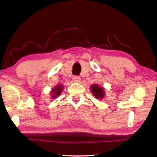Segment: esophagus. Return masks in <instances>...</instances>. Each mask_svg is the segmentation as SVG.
<instances>
[{"mask_svg":"<svg viewBox=\"0 0 157 157\" xmlns=\"http://www.w3.org/2000/svg\"><path fill=\"white\" fill-rule=\"evenodd\" d=\"M80 80H81V79L78 76H74L73 78V81L74 82H75V83H78V82H80Z\"/></svg>","mask_w":157,"mask_h":157,"instance_id":"34e87169","label":"esophagus"}]
</instances>
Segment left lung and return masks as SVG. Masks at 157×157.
<instances>
[{"label":"left lung","instance_id":"left-lung-1","mask_svg":"<svg viewBox=\"0 0 157 157\" xmlns=\"http://www.w3.org/2000/svg\"><path fill=\"white\" fill-rule=\"evenodd\" d=\"M90 89H91V91L92 92V94L97 99L102 100L104 98L105 93L102 87L99 86L98 84H93Z\"/></svg>","mask_w":157,"mask_h":157}]
</instances>
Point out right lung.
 Listing matches in <instances>:
<instances>
[{
    "instance_id": "add662e5",
    "label": "right lung",
    "mask_w": 157,
    "mask_h": 157,
    "mask_svg": "<svg viewBox=\"0 0 157 157\" xmlns=\"http://www.w3.org/2000/svg\"><path fill=\"white\" fill-rule=\"evenodd\" d=\"M63 89V87L62 85H57L55 87L54 89H52L51 91V95H52V99H55V98H56L57 96H59V95L62 94V90Z\"/></svg>"
}]
</instances>
